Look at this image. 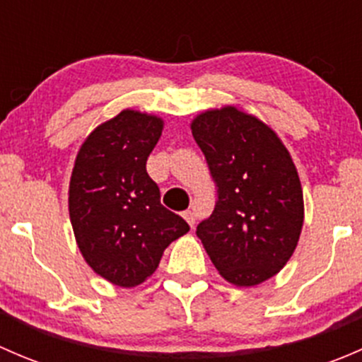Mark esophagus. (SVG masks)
Listing matches in <instances>:
<instances>
[{"mask_svg":"<svg viewBox=\"0 0 362 362\" xmlns=\"http://www.w3.org/2000/svg\"><path fill=\"white\" fill-rule=\"evenodd\" d=\"M184 218H185V221H187V224L191 226V228H194V224H196V215H194V211H191V210L184 211Z\"/></svg>","mask_w":362,"mask_h":362,"instance_id":"obj_1","label":"esophagus"}]
</instances>
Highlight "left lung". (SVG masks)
I'll return each instance as SVG.
<instances>
[{"label":"left lung","instance_id":"obj_1","mask_svg":"<svg viewBox=\"0 0 362 362\" xmlns=\"http://www.w3.org/2000/svg\"><path fill=\"white\" fill-rule=\"evenodd\" d=\"M191 129L217 184V203L196 235L222 279L259 286L287 264L301 235L294 160L268 124L235 105L202 112Z\"/></svg>","mask_w":362,"mask_h":362}]
</instances>
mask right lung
<instances>
[{
	"mask_svg": "<svg viewBox=\"0 0 362 362\" xmlns=\"http://www.w3.org/2000/svg\"><path fill=\"white\" fill-rule=\"evenodd\" d=\"M164 120L126 108L90 131L69 178L68 208L80 254L117 287H136L189 224L160 204L147 159Z\"/></svg>",
	"mask_w": 362,
	"mask_h": 362,
	"instance_id": "add662e5",
	"label": "right lung"
}]
</instances>
